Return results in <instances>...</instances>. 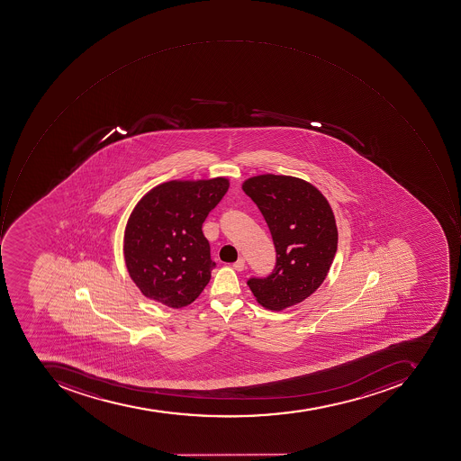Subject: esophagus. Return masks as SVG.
Instances as JSON below:
<instances>
[{
  "label": "esophagus",
  "mask_w": 461,
  "mask_h": 461,
  "mask_svg": "<svg viewBox=\"0 0 461 461\" xmlns=\"http://www.w3.org/2000/svg\"><path fill=\"white\" fill-rule=\"evenodd\" d=\"M232 267H234L235 270H239V272H241V270H244L245 267V259L244 258H239V260L237 262H234L232 264Z\"/></svg>",
  "instance_id": "esophagus-1"
}]
</instances>
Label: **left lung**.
Masks as SVG:
<instances>
[{
  "instance_id": "left-lung-1",
  "label": "left lung",
  "mask_w": 461,
  "mask_h": 461,
  "mask_svg": "<svg viewBox=\"0 0 461 461\" xmlns=\"http://www.w3.org/2000/svg\"><path fill=\"white\" fill-rule=\"evenodd\" d=\"M269 227L276 265L248 286L265 308L280 312L307 299L327 277L338 248L334 213L312 184L287 175H258L242 184Z\"/></svg>"
}]
</instances>
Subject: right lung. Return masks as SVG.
I'll return each instance as SVG.
<instances>
[{"mask_svg": "<svg viewBox=\"0 0 461 461\" xmlns=\"http://www.w3.org/2000/svg\"><path fill=\"white\" fill-rule=\"evenodd\" d=\"M229 186L221 176L169 181L136 204L124 230V262L146 297L182 308L203 292L216 262L202 224Z\"/></svg>", "mask_w": 461, "mask_h": 461, "instance_id": "add662e5", "label": "right lung"}]
</instances>
